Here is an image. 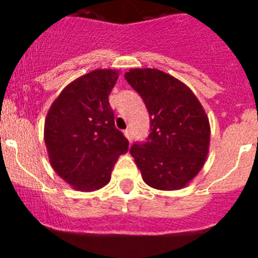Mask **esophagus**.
<instances>
[{
  "label": "esophagus",
  "mask_w": 258,
  "mask_h": 258,
  "mask_svg": "<svg viewBox=\"0 0 258 258\" xmlns=\"http://www.w3.org/2000/svg\"><path fill=\"white\" fill-rule=\"evenodd\" d=\"M124 134H125V137L127 138V141H129V142H132V138H133V136H132L131 129H126V131L124 132Z\"/></svg>",
  "instance_id": "esophagus-1"
}]
</instances>
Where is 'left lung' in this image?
I'll return each mask as SVG.
<instances>
[{
	"instance_id": "left-lung-1",
	"label": "left lung",
	"mask_w": 258,
	"mask_h": 258,
	"mask_svg": "<svg viewBox=\"0 0 258 258\" xmlns=\"http://www.w3.org/2000/svg\"><path fill=\"white\" fill-rule=\"evenodd\" d=\"M149 109V141L131 149L150 187H186L204 166L211 143L206 109L186 84L156 68H132L124 75Z\"/></svg>"
}]
</instances>
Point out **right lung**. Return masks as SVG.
<instances>
[{
    "label": "right lung",
    "instance_id": "add662e5",
    "mask_svg": "<svg viewBox=\"0 0 258 258\" xmlns=\"http://www.w3.org/2000/svg\"><path fill=\"white\" fill-rule=\"evenodd\" d=\"M117 77V70L90 71L68 84L47 111L44 140L50 165L74 190L104 187L118 156L129 150L108 102Z\"/></svg>",
    "mask_w": 258,
    "mask_h": 258
}]
</instances>
